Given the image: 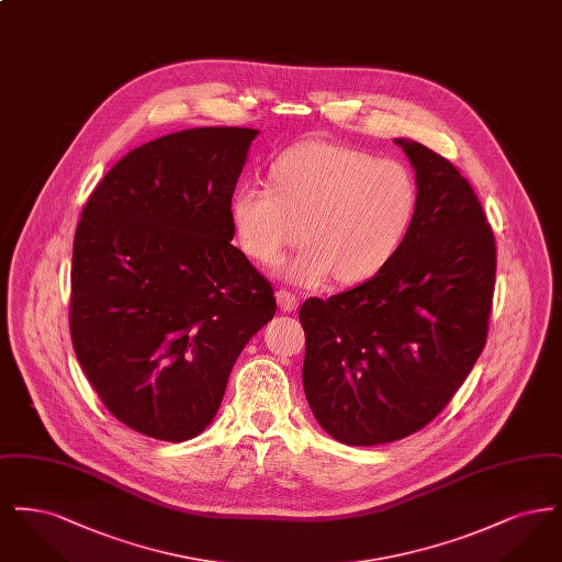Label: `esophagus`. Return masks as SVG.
Returning <instances> with one entry per match:
<instances>
[{
	"mask_svg": "<svg viewBox=\"0 0 562 562\" xmlns=\"http://www.w3.org/2000/svg\"><path fill=\"white\" fill-rule=\"evenodd\" d=\"M276 299H278V305H280L284 312H293L294 307H296V294H294L293 291L280 289V291L276 293Z\"/></svg>",
	"mask_w": 562,
	"mask_h": 562,
	"instance_id": "1",
	"label": "esophagus"
}]
</instances>
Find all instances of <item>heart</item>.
I'll return each instance as SVG.
<instances>
[{"mask_svg": "<svg viewBox=\"0 0 562 562\" xmlns=\"http://www.w3.org/2000/svg\"><path fill=\"white\" fill-rule=\"evenodd\" d=\"M269 181L236 189L232 221L241 250L263 266L303 236L307 244L289 266L299 284H318L333 271L341 284L371 278L401 248L419 204L408 166L324 140L286 149Z\"/></svg>", "mask_w": 562, "mask_h": 562, "instance_id": "1", "label": "heart"}]
</instances>
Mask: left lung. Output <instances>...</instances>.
Here are the masks:
<instances>
[{
  "instance_id": "1",
  "label": "left lung",
  "mask_w": 562,
  "mask_h": 562,
  "mask_svg": "<svg viewBox=\"0 0 562 562\" xmlns=\"http://www.w3.org/2000/svg\"><path fill=\"white\" fill-rule=\"evenodd\" d=\"M396 143L419 186L401 248L371 280L299 310L305 396L351 447L401 440L438 417L476 364L493 310L497 248L479 195L447 158Z\"/></svg>"
}]
</instances>
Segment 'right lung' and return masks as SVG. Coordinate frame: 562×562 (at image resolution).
<instances>
[{"instance_id":"add662e5","label":"right lung","mask_w":562,"mask_h":562,"mask_svg":"<svg viewBox=\"0 0 562 562\" xmlns=\"http://www.w3.org/2000/svg\"><path fill=\"white\" fill-rule=\"evenodd\" d=\"M252 128L166 134L117 161L74 238L69 330L109 413L183 442L213 422L248 339L276 314L268 278L232 240Z\"/></svg>"}]
</instances>
